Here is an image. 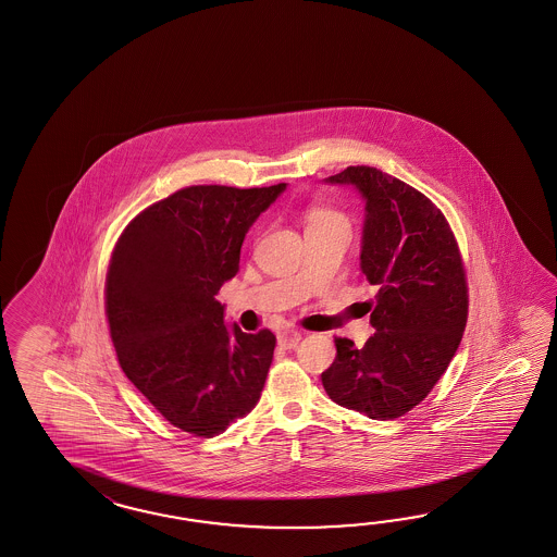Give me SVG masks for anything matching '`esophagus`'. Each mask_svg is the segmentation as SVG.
Returning a JSON list of instances; mask_svg holds the SVG:
<instances>
[{"mask_svg": "<svg viewBox=\"0 0 557 557\" xmlns=\"http://www.w3.org/2000/svg\"><path fill=\"white\" fill-rule=\"evenodd\" d=\"M278 344L283 346V348H295L299 342H301L302 334L301 332H297V330H281L278 332Z\"/></svg>", "mask_w": 557, "mask_h": 557, "instance_id": "34e87169", "label": "esophagus"}]
</instances>
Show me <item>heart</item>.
<instances>
[{
  "mask_svg": "<svg viewBox=\"0 0 557 557\" xmlns=\"http://www.w3.org/2000/svg\"><path fill=\"white\" fill-rule=\"evenodd\" d=\"M327 218H339V215L332 213V211H325V209H318V211L311 213V222L313 220H327Z\"/></svg>",
  "mask_w": 557,
  "mask_h": 557,
  "instance_id": "b5f03b06",
  "label": "heart"
}]
</instances>
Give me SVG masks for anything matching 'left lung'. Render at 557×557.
Segmentation results:
<instances>
[{
  "instance_id": "8db88e82",
  "label": "left lung",
  "mask_w": 557,
  "mask_h": 557,
  "mask_svg": "<svg viewBox=\"0 0 557 557\" xmlns=\"http://www.w3.org/2000/svg\"><path fill=\"white\" fill-rule=\"evenodd\" d=\"M364 199L360 269L376 286L364 348L335 337L334 364L321 372L339 407L397 419L428 397L460 346L468 288L444 213L423 193L372 166L325 178Z\"/></svg>"
}]
</instances>
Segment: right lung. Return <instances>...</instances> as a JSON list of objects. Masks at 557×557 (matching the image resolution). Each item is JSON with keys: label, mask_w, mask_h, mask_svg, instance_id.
Instances as JSON below:
<instances>
[{"label": "right lung", "mask_w": 557, "mask_h": 557, "mask_svg": "<svg viewBox=\"0 0 557 557\" xmlns=\"http://www.w3.org/2000/svg\"><path fill=\"white\" fill-rule=\"evenodd\" d=\"M285 189H181L136 215L113 248L106 311L117 360L178 430L223 433L264 388L276 337L227 325L215 295L238 274L248 230Z\"/></svg>", "instance_id": "1"}]
</instances>
